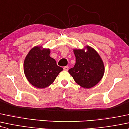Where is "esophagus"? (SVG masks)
<instances>
[{
    "instance_id": "esophagus-1",
    "label": "esophagus",
    "mask_w": 129,
    "mask_h": 129,
    "mask_svg": "<svg viewBox=\"0 0 129 129\" xmlns=\"http://www.w3.org/2000/svg\"><path fill=\"white\" fill-rule=\"evenodd\" d=\"M68 69H69V67H68L67 66H66V67H63V70H64V71H67Z\"/></svg>"
}]
</instances>
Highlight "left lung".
Here are the masks:
<instances>
[{"label": "left lung", "instance_id": "8db88e82", "mask_svg": "<svg viewBox=\"0 0 129 129\" xmlns=\"http://www.w3.org/2000/svg\"><path fill=\"white\" fill-rule=\"evenodd\" d=\"M73 52L76 63L69 70V73L82 88L93 87L100 81L105 73V66L100 56L89 46L83 49H74Z\"/></svg>", "mask_w": 129, "mask_h": 129}]
</instances>
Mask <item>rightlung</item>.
I'll list each match as a JSON object with an SVG mask.
<instances>
[{
	"label": "right lung",
	"mask_w": 129,
	"mask_h": 129,
	"mask_svg": "<svg viewBox=\"0 0 129 129\" xmlns=\"http://www.w3.org/2000/svg\"><path fill=\"white\" fill-rule=\"evenodd\" d=\"M50 50L35 46L26 56L23 69L29 83L35 87L45 88L50 85L63 70L50 56Z\"/></svg>",
	"instance_id": "1"
}]
</instances>
